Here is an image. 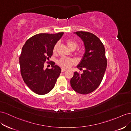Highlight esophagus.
Instances as JSON below:
<instances>
[{"instance_id":"34e87169","label":"esophagus","mask_w":131,"mask_h":131,"mask_svg":"<svg viewBox=\"0 0 131 131\" xmlns=\"http://www.w3.org/2000/svg\"><path fill=\"white\" fill-rule=\"evenodd\" d=\"M66 71V69H63V68H62L61 69V72H64V71Z\"/></svg>"}]
</instances>
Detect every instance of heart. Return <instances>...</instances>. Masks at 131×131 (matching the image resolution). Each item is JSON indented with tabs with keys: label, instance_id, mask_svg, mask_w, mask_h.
<instances>
[{
	"label": "heart",
	"instance_id": "obj_1",
	"mask_svg": "<svg viewBox=\"0 0 131 131\" xmlns=\"http://www.w3.org/2000/svg\"><path fill=\"white\" fill-rule=\"evenodd\" d=\"M66 43L67 44V46H68V47L70 48V49H75L76 48L78 47L77 42L76 40L72 39H67L66 41ZM57 48H58V44H56L53 48V53H56V52H57ZM58 63L59 65L62 67V68H65V69H69L73 65V61L72 59H70L69 58L62 57L58 61Z\"/></svg>",
	"mask_w": 131,
	"mask_h": 131
}]
</instances>
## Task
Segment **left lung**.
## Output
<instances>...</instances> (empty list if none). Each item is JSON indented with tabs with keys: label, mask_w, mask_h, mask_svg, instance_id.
I'll use <instances>...</instances> for the list:
<instances>
[{
	"label": "left lung",
	"mask_w": 131,
	"mask_h": 131,
	"mask_svg": "<svg viewBox=\"0 0 131 131\" xmlns=\"http://www.w3.org/2000/svg\"><path fill=\"white\" fill-rule=\"evenodd\" d=\"M74 33L84 43L85 53L77 65L80 70H84L82 74L74 72L70 84L75 92L87 94L95 91L102 81L107 66L105 50L101 40L93 33L83 31Z\"/></svg>",
	"instance_id": "1"
}]
</instances>
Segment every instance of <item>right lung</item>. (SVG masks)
<instances>
[{
    "mask_svg": "<svg viewBox=\"0 0 131 131\" xmlns=\"http://www.w3.org/2000/svg\"><path fill=\"white\" fill-rule=\"evenodd\" d=\"M63 32L39 33L26 41L19 58L21 74L25 83L35 93L44 95L55 86L61 69L52 62L51 69H44L45 62L53 55V48Z\"/></svg>",
    "mask_w": 131,
    "mask_h": 131,
    "instance_id": "1",
    "label": "right lung"
}]
</instances>
